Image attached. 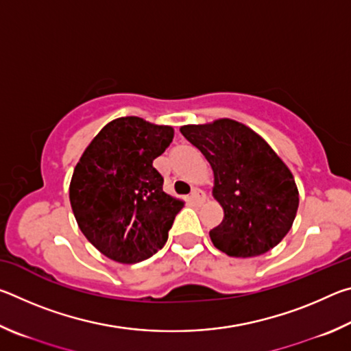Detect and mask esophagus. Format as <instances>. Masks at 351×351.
<instances>
[{"label": "esophagus", "instance_id": "esophagus-1", "mask_svg": "<svg viewBox=\"0 0 351 351\" xmlns=\"http://www.w3.org/2000/svg\"><path fill=\"white\" fill-rule=\"evenodd\" d=\"M190 199H192V203L199 204V203H203V201L206 199V193L203 192V190H199V189H193L192 193H190Z\"/></svg>", "mask_w": 351, "mask_h": 351}]
</instances>
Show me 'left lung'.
I'll return each instance as SVG.
<instances>
[{"instance_id":"left-lung-1","label":"left lung","mask_w":351,"mask_h":351,"mask_svg":"<svg viewBox=\"0 0 351 351\" xmlns=\"http://www.w3.org/2000/svg\"><path fill=\"white\" fill-rule=\"evenodd\" d=\"M184 138L213 170V198L224 218L209 235L230 257H257L283 240L294 223L299 190L294 176L268 142L232 119L184 125Z\"/></svg>"}]
</instances>
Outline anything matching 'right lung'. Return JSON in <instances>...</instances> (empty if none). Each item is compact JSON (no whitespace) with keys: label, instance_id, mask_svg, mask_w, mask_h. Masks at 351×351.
I'll use <instances>...</instances> for the list:
<instances>
[{"label":"right lung","instance_id":"1","mask_svg":"<svg viewBox=\"0 0 351 351\" xmlns=\"http://www.w3.org/2000/svg\"><path fill=\"white\" fill-rule=\"evenodd\" d=\"M173 134L169 125L119 117L100 130L77 162L71 207L83 235L108 258L138 263L167 241L184 201L164 192L153 161Z\"/></svg>","mask_w":351,"mask_h":351}]
</instances>
